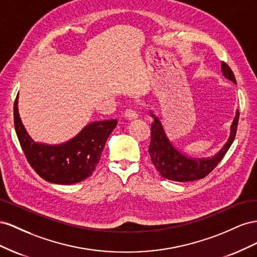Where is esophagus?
<instances>
[{
	"label": "esophagus",
	"instance_id": "esophagus-1",
	"mask_svg": "<svg viewBox=\"0 0 257 257\" xmlns=\"http://www.w3.org/2000/svg\"><path fill=\"white\" fill-rule=\"evenodd\" d=\"M124 117H126V118L129 120H133V119L137 118L138 113L135 111L134 108H128V109H126V112H124Z\"/></svg>",
	"mask_w": 257,
	"mask_h": 257
}]
</instances>
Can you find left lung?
Wrapping results in <instances>:
<instances>
[{"instance_id":"1","label":"left lung","mask_w":257,"mask_h":257,"mask_svg":"<svg viewBox=\"0 0 257 257\" xmlns=\"http://www.w3.org/2000/svg\"><path fill=\"white\" fill-rule=\"evenodd\" d=\"M223 75L236 84L231 69L227 63L222 62ZM154 121L151 127V144L149 153L152 163L155 166L161 177L177 182H188L203 179L214 169L217 164L223 159L225 154L232 144L237 133L239 120V111L237 109L236 116L230 126V135L228 141L217 154L211 158H190L185 154H182L168 139L163 123L158 117L150 111Z\"/></svg>"}]
</instances>
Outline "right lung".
I'll use <instances>...</instances> for the list:
<instances>
[{
    "label": "right lung",
    "instance_id": "add662e5",
    "mask_svg": "<svg viewBox=\"0 0 257 257\" xmlns=\"http://www.w3.org/2000/svg\"><path fill=\"white\" fill-rule=\"evenodd\" d=\"M14 123L21 149L34 171L47 182L70 185L92 174L117 120L88 123L78 135L61 144L38 143L29 136L21 121L17 96L14 104Z\"/></svg>",
    "mask_w": 257,
    "mask_h": 257
}]
</instances>
